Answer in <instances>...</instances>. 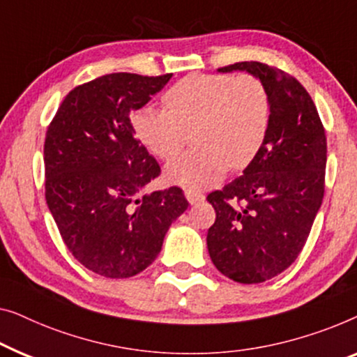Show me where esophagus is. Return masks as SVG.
I'll return each mask as SVG.
<instances>
[{
  "label": "esophagus",
  "instance_id": "1",
  "mask_svg": "<svg viewBox=\"0 0 357 357\" xmlns=\"http://www.w3.org/2000/svg\"><path fill=\"white\" fill-rule=\"evenodd\" d=\"M185 199L190 205H195L204 202L205 195L202 192H197V190H185Z\"/></svg>",
  "mask_w": 357,
  "mask_h": 357
}]
</instances>
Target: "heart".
<instances>
[{
	"label": "heart",
	"mask_w": 357,
	"mask_h": 357,
	"mask_svg": "<svg viewBox=\"0 0 357 357\" xmlns=\"http://www.w3.org/2000/svg\"><path fill=\"white\" fill-rule=\"evenodd\" d=\"M165 108L144 107L132 118L140 142L172 158L193 132L196 149L172 160L165 178L189 190L218 184L227 168L239 172L257 158L272 123V100L250 74H195L163 95Z\"/></svg>",
	"instance_id": "heart-1"
}]
</instances>
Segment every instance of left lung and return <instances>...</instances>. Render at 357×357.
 Returning <instances> with one entry per match:
<instances>
[{
  "label": "left lung",
  "instance_id": "left-lung-1",
  "mask_svg": "<svg viewBox=\"0 0 357 357\" xmlns=\"http://www.w3.org/2000/svg\"><path fill=\"white\" fill-rule=\"evenodd\" d=\"M218 71L252 74L272 100L257 158L207 197L217 212L207 233L213 265L238 283H262L284 272L307 241L324 199L327 137L312 98L293 76L257 61Z\"/></svg>",
  "mask_w": 357,
  "mask_h": 357
}]
</instances>
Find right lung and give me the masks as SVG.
Instances as JSON below:
<instances>
[{
	"mask_svg": "<svg viewBox=\"0 0 357 357\" xmlns=\"http://www.w3.org/2000/svg\"><path fill=\"white\" fill-rule=\"evenodd\" d=\"M172 76L114 73L90 80L66 95L48 126V208L71 254L102 277L129 278L147 268L189 205L176 185L137 199L160 165L135 139L130 113Z\"/></svg>",
	"mask_w": 357,
	"mask_h": 357,
	"instance_id": "right-lung-1",
	"label": "right lung"
}]
</instances>
